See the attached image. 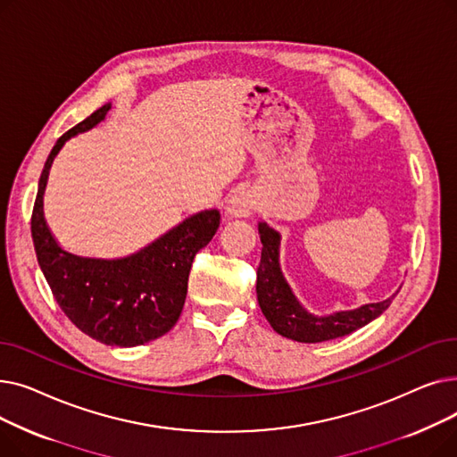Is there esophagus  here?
<instances>
[{
    "label": "esophagus",
    "mask_w": 457,
    "mask_h": 457,
    "mask_svg": "<svg viewBox=\"0 0 457 457\" xmlns=\"http://www.w3.org/2000/svg\"><path fill=\"white\" fill-rule=\"evenodd\" d=\"M253 205H255L253 196L248 190H237L226 204V214L229 219H246V216L252 214Z\"/></svg>",
    "instance_id": "obj_1"
}]
</instances>
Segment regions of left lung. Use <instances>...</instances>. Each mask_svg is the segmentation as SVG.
<instances>
[{"label":"left lung","mask_w":457,"mask_h":457,"mask_svg":"<svg viewBox=\"0 0 457 457\" xmlns=\"http://www.w3.org/2000/svg\"><path fill=\"white\" fill-rule=\"evenodd\" d=\"M261 237V262L257 269V302L270 326L281 337L298 343H322L367 326L386 311L393 298L376 303H365L357 309L337 311V313L319 317L300 303L291 285L287 283L279 267L281 235L267 222L257 226Z\"/></svg>","instance_id":"1"}]
</instances>
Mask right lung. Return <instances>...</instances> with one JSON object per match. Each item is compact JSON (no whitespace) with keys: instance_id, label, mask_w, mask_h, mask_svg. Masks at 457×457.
Returning <instances> with one entry per match:
<instances>
[{"instance_id":"right-lung-1","label":"right lung","mask_w":457,"mask_h":457,"mask_svg":"<svg viewBox=\"0 0 457 457\" xmlns=\"http://www.w3.org/2000/svg\"><path fill=\"white\" fill-rule=\"evenodd\" d=\"M109 109L105 104L94 111L55 142L40 174L31 235L40 270L64 315L96 341L131 348L162 337L178 322L192 261L219 229L220 212L192 214L126 257H83L62 250L44 219L47 176L64 142L98 126Z\"/></svg>"}]
</instances>
